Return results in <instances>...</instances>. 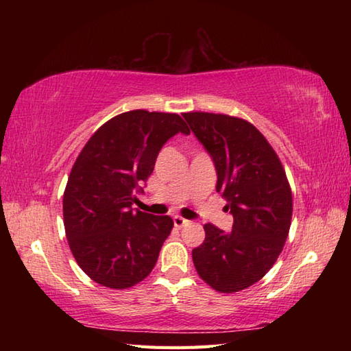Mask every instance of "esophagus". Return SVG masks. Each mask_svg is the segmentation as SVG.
Listing matches in <instances>:
<instances>
[{"instance_id":"34e87169","label":"esophagus","mask_w":351,"mask_h":351,"mask_svg":"<svg viewBox=\"0 0 351 351\" xmlns=\"http://www.w3.org/2000/svg\"><path fill=\"white\" fill-rule=\"evenodd\" d=\"M173 223H175V226L176 228H184V226H187L189 225V220L187 219H184V217H181V215H175V217H173Z\"/></svg>"}]
</instances>
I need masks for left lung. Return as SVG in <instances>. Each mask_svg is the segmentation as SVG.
Here are the masks:
<instances>
[{
    "label": "left lung",
    "mask_w": 351,
    "mask_h": 351,
    "mask_svg": "<svg viewBox=\"0 0 351 351\" xmlns=\"http://www.w3.org/2000/svg\"><path fill=\"white\" fill-rule=\"evenodd\" d=\"M217 171L215 189L234 215L230 232L206 223L193 249L197 274L219 293L263 279L288 238L293 195L278 154L250 122L228 114L182 113Z\"/></svg>",
    "instance_id": "1"
}]
</instances>
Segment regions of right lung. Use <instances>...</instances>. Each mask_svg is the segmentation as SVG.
I'll use <instances>...</instances> for the list:
<instances>
[{
  "mask_svg": "<svg viewBox=\"0 0 351 351\" xmlns=\"http://www.w3.org/2000/svg\"><path fill=\"white\" fill-rule=\"evenodd\" d=\"M190 134L176 113L132 110L104 123L71 170L63 221L73 258L88 278L113 289L143 280L158 259L173 220L134 211L162 145Z\"/></svg>",
  "mask_w": 351,
  "mask_h": 351,
  "instance_id": "1",
  "label": "right lung"
}]
</instances>
